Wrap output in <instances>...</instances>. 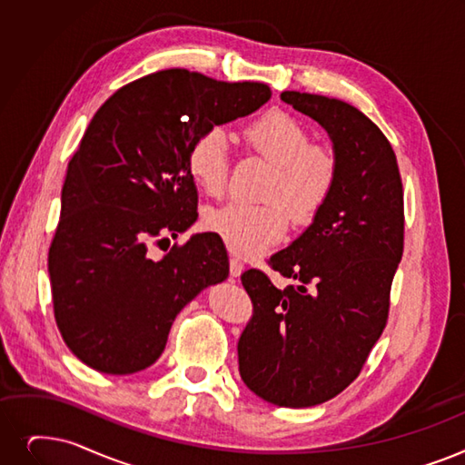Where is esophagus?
I'll list each match as a JSON object with an SVG mask.
<instances>
[{"mask_svg": "<svg viewBox=\"0 0 465 465\" xmlns=\"http://www.w3.org/2000/svg\"><path fill=\"white\" fill-rule=\"evenodd\" d=\"M243 262H241L237 256H232L230 258V275L232 277H239L241 273H243Z\"/></svg>", "mask_w": 465, "mask_h": 465, "instance_id": "1", "label": "esophagus"}]
</instances>
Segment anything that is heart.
I'll return each mask as SVG.
<instances>
[{"instance_id": "1", "label": "heart", "mask_w": 465, "mask_h": 465, "mask_svg": "<svg viewBox=\"0 0 465 465\" xmlns=\"http://www.w3.org/2000/svg\"><path fill=\"white\" fill-rule=\"evenodd\" d=\"M241 138L251 152L273 165L262 193L270 203H228L207 211L203 222L232 252L254 256L273 247L287 232L285 210L298 224H306L321 211L334 188L338 161L331 148L310 144L308 129L282 110H270L251 121ZM228 169V136L213 127L190 150V176L201 192L218 197L224 193Z\"/></svg>"}]
</instances>
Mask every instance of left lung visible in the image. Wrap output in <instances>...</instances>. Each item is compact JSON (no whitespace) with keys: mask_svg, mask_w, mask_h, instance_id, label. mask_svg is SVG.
Returning <instances> with one entry per match:
<instances>
[{"mask_svg":"<svg viewBox=\"0 0 465 465\" xmlns=\"http://www.w3.org/2000/svg\"><path fill=\"white\" fill-rule=\"evenodd\" d=\"M282 103L327 131L336 183L312 224L270 264L298 285L241 275L254 313L239 338L245 386L277 407L321 405L357 378L388 321L402 256V184L391 144L344 100L282 91Z\"/></svg>","mask_w":465,"mask_h":465,"instance_id":"left-lung-1","label":"left lung"}]
</instances>
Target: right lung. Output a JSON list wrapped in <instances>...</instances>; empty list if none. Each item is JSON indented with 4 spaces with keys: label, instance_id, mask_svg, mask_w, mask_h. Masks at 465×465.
Here are the masks:
<instances>
[{
    "label": "right lung",
    "instance_id": "right-lung-1",
    "mask_svg": "<svg viewBox=\"0 0 465 465\" xmlns=\"http://www.w3.org/2000/svg\"><path fill=\"white\" fill-rule=\"evenodd\" d=\"M264 84L163 70L115 91L70 159L49 249L54 319L72 353L104 374H134L163 353L174 317L228 279L222 239L193 233L163 258L150 243L197 220L188 155L205 131L264 106Z\"/></svg>",
    "mask_w": 465,
    "mask_h": 465
}]
</instances>
